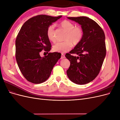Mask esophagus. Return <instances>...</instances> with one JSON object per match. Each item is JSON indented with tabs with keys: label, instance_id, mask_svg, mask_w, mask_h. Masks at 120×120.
I'll return each mask as SVG.
<instances>
[{
	"label": "esophagus",
	"instance_id": "esophagus-1",
	"mask_svg": "<svg viewBox=\"0 0 120 120\" xmlns=\"http://www.w3.org/2000/svg\"><path fill=\"white\" fill-rule=\"evenodd\" d=\"M65 58V56H64V54H61V57H60V59H64Z\"/></svg>",
	"mask_w": 120,
	"mask_h": 120
}]
</instances>
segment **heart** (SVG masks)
I'll return each mask as SVG.
<instances>
[{
	"label": "heart",
	"instance_id": "heart-1",
	"mask_svg": "<svg viewBox=\"0 0 120 120\" xmlns=\"http://www.w3.org/2000/svg\"><path fill=\"white\" fill-rule=\"evenodd\" d=\"M60 26L67 31L65 38L66 41L57 42L53 46V51L57 52H66L72 48V43L77 45L81 42L83 37V32L81 27L75 26V24L70 21L64 20L60 23ZM55 25L52 24L48 28L46 31L47 37L50 41L56 42V37L54 31Z\"/></svg>",
	"mask_w": 120,
	"mask_h": 120
}]
</instances>
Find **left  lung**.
<instances>
[{
	"instance_id": "left-lung-1",
	"label": "left lung",
	"mask_w": 120,
	"mask_h": 120,
	"mask_svg": "<svg viewBox=\"0 0 120 120\" xmlns=\"http://www.w3.org/2000/svg\"><path fill=\"white\" fill-rule=\"evenodd\" d=\"M68 19L81 25L83 35L81 42L65 55L71 63L67 74L69 79L76 84H86L97 77L106 56L105 34L100 25L89 17ZM71 54L78 56H73Z\"/></svg>"
}]
</instances>
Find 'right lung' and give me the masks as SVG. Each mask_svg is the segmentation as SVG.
<instances>
[{"mask_svg": "<svg viewBox=\"0 0 120 120\" xmlns=\"http://www.w3.org/2000/svg\"><path fill=\"white\" fill-rule=\"evenodd\" d=\"M61 16L38 15L29 19L21 27L15 41V57L20 71L28 82L38 84L46 81L61 57L60 53L49 52L52 45L46 31ZM42 50L48 55L41 57Z\"/></svg>", "mask_w": 120, "mask_h": 120, "instance_id": "obj_1", "label": "right lung"}]
</instances>
